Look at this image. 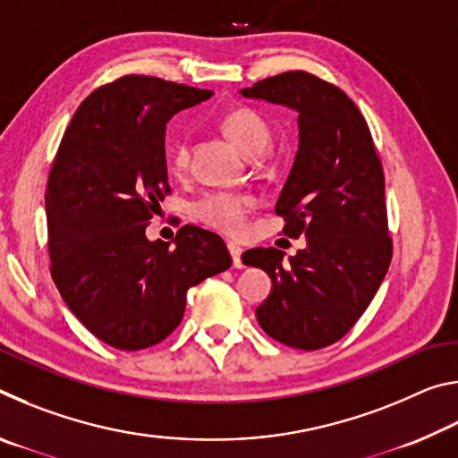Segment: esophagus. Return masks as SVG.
Listing matches in <instances>:
<instances>
[{"mask_svg":"<svg viewBox=\"0 0 458 458\" xmlns=\"http://www.w3.org/2000/svg\"><path fill=\"white\" fill-rule=\"evenodd\" d=\"M228 252H230V257H232V262H234V267L236 268H242L244 265H242V248H240L238 244H234V242H228Z\"/></svg>","mask_w":458,"mask_h":458,"instance_id":"34e87169","label":"esophagus"}]
</instances>
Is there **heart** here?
I'll use <instances>...</instances> for the list:
<instances>
[{"label": "heart", "mask_w": 458, "mask_h": 458, "mask_svg": "<svg viewBox=\"0 0 458 458\" xmlns=\"http://www.w3.org/2000/svg\"><path fill=\"white\" fill-rule=\"evenodd\" d=\"M224 133L234 143L240 151L248 157H257L267 149L270 143V127L252 108H236L226 114L222 123ZM188 161V145L180 141L175 147L174 164L182 169ZM254 204V199L246 193L230 191H210L193 201V216L208 226L226 232V234H238L246 226V214Z\"/></svg>", "instance_id": "heart-1"}]
</instances>
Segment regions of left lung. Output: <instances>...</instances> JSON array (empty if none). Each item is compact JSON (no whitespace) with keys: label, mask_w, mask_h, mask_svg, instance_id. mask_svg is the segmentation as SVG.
<instances>
[{"label":"left lung","mask_w":458,"mask_h":458,"mask_svg":"<svg viewBox=\"0 0 458 458\" xmlns=\"http://www.w3.org/2000/svg\"><path fill=\"white\" fill-rule=\"evenodd\" d=\"M240 95L299 114V149L275 210L283 234H303L307 246L286 260L276 248L242 254L273 281L257 319L284 345L321 350L353 327L390 267L382 164L360 108L313 74L283 72Z\"/></svg>","instance_id":"8db88e82"}]
</instances>
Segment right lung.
<instances>
[{"label": "right lung", "mask_w": 458, "mask_h": 458, "mask_svg": "<svg viewBox=\"0 0 458 458\" xmlns=\"http://www.w3.org/2000/svg\"><path fill=\"white\" fill-rule=\"evenodd\" d=\"M212 90L123 76L82 100L46 188L52 278L92 335L137 352L183 319L185 294L230 268L224 240L185 224L172 242L145 228L169 193L165 125Z\"/></svg>", "instance_id": "obj_1"}]
</instances>
